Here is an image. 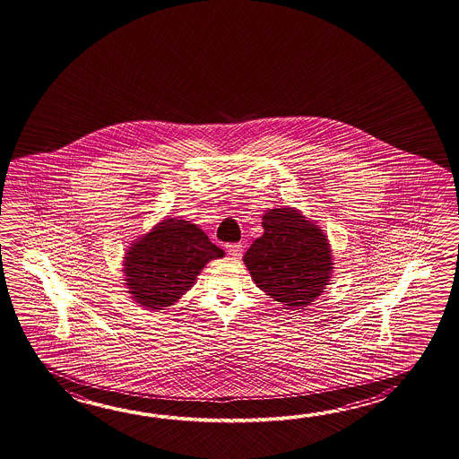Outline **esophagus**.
I'll use <instances>...</instances> for the list:
<instances>
[{"label":"esophagus","instance_id":"1","mask_svg":"<svg viewBox=\"0 0 459 459\" xmlns=\"http://www.w3.org/2000/svg\"><path fill=\"white\" fill-rule=\"evenodd\" d=\"M226 251H228L230 255H233V257H241L243 255V244H226Z\"/></svg>","mask_w":459,"mask_h":459}]
</instances>
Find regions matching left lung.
I'll list each match as a JSON object with an SVG mask.
<instances>
[{
  "label": "left lung",
  "mask_w": 459,
  "mask_h": 459,
  "mask_svg": "<svg viewBox=\"0 0 459 459\" xmlns=\"http://www.w3.org/2000/svg\"><path fill=\"white\" fill-rule=\"evenodd\" d=\"M264 233L244 254L255 285L285 308L302 310L332 281L328 236L295 208H273L263 216Z\"/></svg>",
  "instance_id": "obj_1"
}]
</instances>
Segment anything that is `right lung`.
<instances>
[{
  "label": "right lung",
  "mask_w": 459,
  "mask_h": 459,
  "mask_svg": "<svg viewBox=\"0 0 459 459\" xmlns=\"http://www.w3.org/2000/svg\"><path fill=\"white\" fill-rule=\"evenodd\" d=\"M225 251L198 226L166 218L129 246L123 273L127 293L149 310H164L194 287L206 264Z\"/></svg>",
  "instance_id": "right-lung-1"
}]
</instances>
